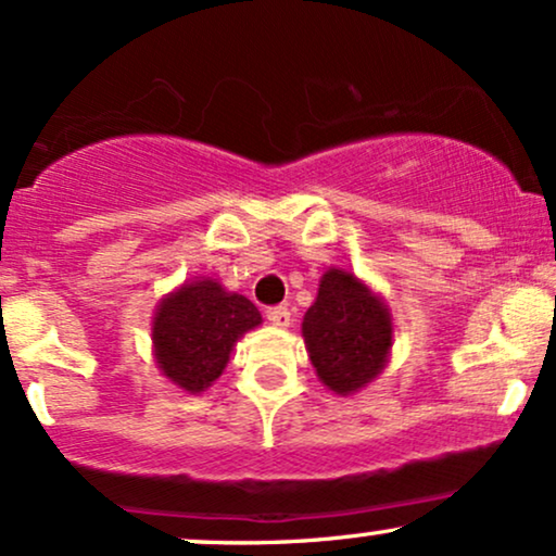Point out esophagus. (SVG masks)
I'll list each match as a JSON object with an SVG mask.
<instances>
[{
    "instance_id": "obj_1",
    "label": "esophagus",
    "mask_w": 556,
    "mask_h": 556,
    "mask_svg": "<svg viewBox=\"0 0 556 556\" xmlns=\"http://www.w3.org/2000/svg\"><path fill=\"white\" fill-rule=\"evenodd\" d=\"M266 318H269V324L279 326V329H287V326L292 324V313H290V307H287V305L269 307V311H266Z\"/></svg>"
}]
</instances>
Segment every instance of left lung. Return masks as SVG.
Returning <instances> with one entry per match:
<instances>
[{
    "mask_svg": "<svg viewBox=\"0 0 556 556\" xmlns=\"http://www.w3.org/2000/svg\"><path fill=\"white\" fill-rule=\"evenodd\" d=\"M303 337L318 378L331 391H357L383 370L391 350V316L363 282L342 269L324 274Z\"/></svg>",
    "mask_w": 556,
    "mask_h": 556,
    "instance_id": "1",
    "label": "left lung"
}]
</instances>
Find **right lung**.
Wrapping results in <instances>:
<instances>
[{
	"instance_id": "obj_1",
	"label": "right lung",
	"mask_w": 556,
	"mask_h": 556,
	"mask_svg": "<svg viewBox=\"0 0 556 556\" xmlns=\"http://www.w3.org/2000/svg\"><path fill=\"white\" fill-rule=\"evenodd\" d=\"M261 324L258 307L243 295H227L212 279L180 287L160 305L152 339L163 372L197 393L219 378L232 344Z\"/></svg>"
}]
</instances>
